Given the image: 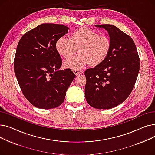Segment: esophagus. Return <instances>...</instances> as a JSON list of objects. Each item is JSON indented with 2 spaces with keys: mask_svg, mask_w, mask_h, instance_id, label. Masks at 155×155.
<instances>
[{
  "mask_svg": "<svg viewBox=\"0 0 155 155\" xmlns=\"http://www.w3.org/2000/svg\"><path fill=\"white\" fill-rule=\"evenodd\" d=\"M73 72L75 73V74L76 75H79L80 74H82V73H83V71L82 70H73Z\"/></svg>",
  "mask_w": 155,
  "mask_h": 155,
  "instance_id": "obj_1",
  "label": "esophagus"
}]
</instances>
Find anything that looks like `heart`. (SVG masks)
<instances>
[{
  "label": "heart",
  "mask_w": 155,
  "mask_h": 155,
  "mask_svg": "<svg viewBox=\"0 0 155 155\" xmlns=\"http://www.w3.org/2000/svg\"><path fill=\"white\" fill-rule=\"evenodd\" d=\"M56 50L64 58L74 55L79 48L80 54L64 61L67 68L80 70L90 63L96 66L107 58L111 48V41L106 35H99L88 28L83 27L75 31L71 38L61 36L57 39Z\"/></svg>",
  "instance_id": "obj_1"
}]
</instances>
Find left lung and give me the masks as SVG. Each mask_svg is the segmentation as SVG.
I'll return each mask as SVG.
<instances>
[{
    "label": "left lung",
    "instance_id": "obj_1",
    "mask_svg": "<svg viewBox=\"0 0 155 155\" xmlns=\"http://www.w3.org/2000/svg\"><path fill=\"white\" fill-rule=\"evenodd\" d=\"M107 31L110 51L105 60L85 70V96L97 109H109L123 102L132 92L140 70V58L133 39L111 24L96 25Z\"/></svg>",
    "mask_w": 155,
    "mask_h": 155
}]
</instances>
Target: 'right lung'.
<instances>
[{
    "label": "right lung",
    "instance_id": "right-lung-1",
    "mask_svg": "<svg viewBox=\"0 0 155 155\" xmlns=\"http://www.w3.org/2000/svg\"><path fill=\"white\" fill-rule=\"evenodd\" d=\"M68 29L63 24H41L26 32L18 43L15 75L24 97L39 109L60 105L75 78L70 69L59 70L62 60L55 48L57 39Z\"/></svg>",
    "mask_w": 155,
    "mask_h": 155
}]
</instances>
